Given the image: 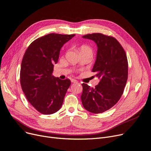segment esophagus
<instances>
[{
    "label": "esophagus",
    "mask_w": 151,
    "mask_h": 151,
    "mask_svg": "<svg viewBox=\"0 0 151 151\" xmlns=\"http://www.w3.org/2000/svg\"><path fill=\"white\" fill-rule=\"evenodd\" d=\"M71 81L72 83H78V81L76 80H75V79H72V80H71Z\"/></svg>",
    "instance_id": "1"
}]
</instances>
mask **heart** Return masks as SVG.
I'll use <instances>...</instances> for the list:
<instances>
[{
    "label": "heart",
    "instance_id": "b5f03b06",
    "mask_svg": "<svg viewBox=\"0 0 151 151\" xmlns=\"http://www.w3.org/2000/svg\"><path fill=\"white\" fill-rule=\"evenodd\" d=\"M85 51H88V52H91V49L86 45H82L80 48V52H85Z\"/></svg>",
    "mask_w": 151,
    "mask_h": 151
}]
</instances>
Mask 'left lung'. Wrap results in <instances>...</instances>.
<instances>
[{"label":"left lung","instance_id":"8db88e82","mask_svg":"<svg viewBox=\"0 0 151 151\" xmlns=\"http://www.w3.org/2000/svg\"><path fill=\"white\" fill-rule=\"evenodd\" d=\"M95 42L97 53L92 69L99 79L98 85L91 88L83 83L81 99L83 107L90 113L104 112L121 98L128 75L126 53L116 38L96 33L82 37Z\"/></svg>","mask_w":151,"mask_h":151}]
</instances>
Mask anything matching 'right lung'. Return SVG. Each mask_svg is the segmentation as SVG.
<instances>
[{"label":"right lung","mask_w":151,"mask_h":151,"mask_svg":"<svg viewBox=\"0 0 151 151\" xmlns=\"http://www.w3.org/2000/svg\"><path fill=\"white\" fill-rule=\"evenodd\" d=\"M75 35L50 33L33 41L24 55L22 89L29 102L42 114H53L62 106L71 81L55 77L52 73L61 47Z\"/></svg>","instance_id":"add662e5"}]
</instances>
